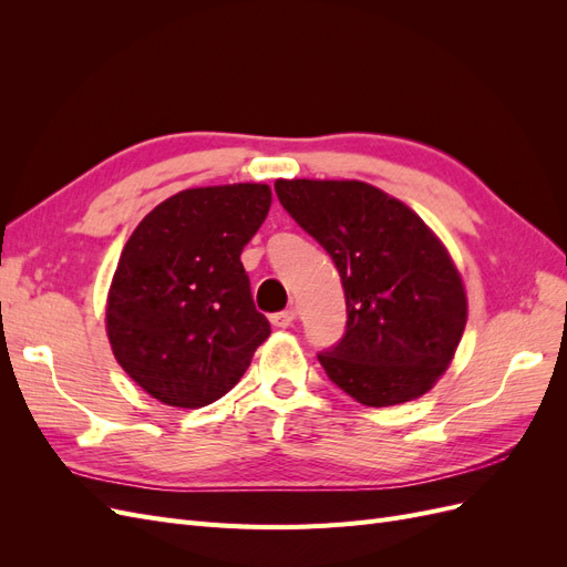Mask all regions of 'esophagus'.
Listing matches in <instances>:
<instances>
[{
  "mask_svg": "<svg viewBox=\"0 0 567 567\" xmlns=\"http://www.w3.org/2000/svg\"><path fill=\"white\" fill-rule=\"evenodd\" d=\"M296 317H298V312H296V310H284V312L271 315L269 319H271V323H274V326H279V329H288V326H293Z\"/></svg>",
  "mask_w": 567,
  "mask_h": 567,
  "instance_id": "esophagus-1",
  "label": "esophagus"
}]
</instances>
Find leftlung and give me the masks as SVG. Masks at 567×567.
<instances>
[{
    "instance_id": "1",
    "label": "left lung",
    "mask_w": 567,
    "mask_h": 567,
    "mask_svg": "<svg viewBox=\"0 0 567 567\" xmlns=\"http://www.w3.org/2000/svg\"><path fill=\"white\" fill-rule=\"evenodd\" d=\"M286 213L331 255L348 323L319 352L329 379L367 406L421 398L450 367L468 302L447 248L398 198L357 179H277Z\"/></svg>"
}]
</instances>
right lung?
<instances>
[{
  "mask_svg": "<svg viewBox=\"0 0 567 567\" xmlns=\"http://www.w3.org/2000/svg\"><path fill=\"white\" fill-rule=\"evenodd\" d=\"M267 184L186 188L156 205L120 255L106 305L117 364L151 398L198 409L227 394L269 338L241 262Z\"/></svg>",
  "mask_w": 567,
  "mask_h": 567,
  "instance_id": "right-lung-1",
  "label": "right lung"
}]
</instances>
